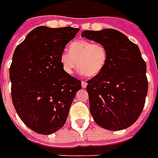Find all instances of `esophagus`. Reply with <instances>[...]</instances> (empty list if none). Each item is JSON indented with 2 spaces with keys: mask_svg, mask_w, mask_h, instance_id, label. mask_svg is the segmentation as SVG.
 <instances>
[{
  "mask_svg": "<svg viewBox=\"0 0 158 158\" xmlns=\"http://www.w3.org/2000/svg\"><path fill=\"white\" fill-rule=\"evenodd\" d=\"M87 85H88V83H87L86 81H81V87H82L83 88H86V87H87Z\"/></svg>",
  "mask_w": 158,
  "mask_h": 158,
  "instance_id": "obj_1",
  "label": "esophagus"
}]
</instances>
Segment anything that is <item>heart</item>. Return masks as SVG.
<instances>
[{
    "instance_id": "heart-1",
    "label": "heart",
    "mask_w": 158,
    "mask_h": 158,
    "mask_svg": "<svg viewBox=\"0 0 158 158\" xmlns=\"http://www.w3.org/2000/svg\"><path fill=\"white\" fill-rule=\"evenodd\" d=\"M108 50L101 43L78 40L71 42L69 51L60 54V64L64 72L72 75L79 67L80 71L88 77L98 76L106 67Z\"/></svg>"
}]
</instances>
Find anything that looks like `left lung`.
Segmentation results:
<instances>
[{"label":"left lung","instance_id":"obj_1","mask_svg":"<svg viewBox=\"0 0 158 158\" xmlns=\"http://www.w3.org/2000/svg\"><path fill=\"white\" fill-rule=\"evenodd\" d=\"M81 36L108 50L104 70L87 81L92 117L107 130L130 127L140 116L148 91L146 64L139 47L113 29L85 31Z\"/></svg>","mask_w":158,"mask_h":158}]
</instances>
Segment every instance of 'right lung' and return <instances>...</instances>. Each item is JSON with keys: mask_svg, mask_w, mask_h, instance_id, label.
Wrapping results in <instances>:
<instances>
[{"mask_svg": "<svg viewBox=\"0 0 158 158\" xmlns=\"http://www.w3.org/2000/svg\"><path fill=\"white\" fill-rule=\"evenodd\" d=\"M80 29L39 26L13 52L9 69L12 100L23 123L40 135L64 127L81 81L64 72L60 54Z\"/></svg>", "mask_w": 158, "mask_h": 158, "instance_id": "add662e5", "label": "right lung"}]
</instances>
